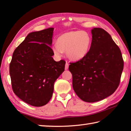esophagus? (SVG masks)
<instances>
[{
  "label": "esophagus",
  "mask_w": 131,
  "mask_h": 131,
  "mask_svg": "<svg viewBox=\"0 0 131 131\" xmlns=\"http://www.w3.org/2000/svg\"><path fill=\"white\" fill-rule=\"evenodd\" d=\"M69 63H68V62H66V64H65V67L66 70L68 69V68H69Z\"/></svg>",
  "instance_id": "obj_1"
}]
</instances>
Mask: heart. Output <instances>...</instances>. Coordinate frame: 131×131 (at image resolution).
<instances>
[{"label": "heart", "mask_w": 131, "mask_h": 131, "mask_svg": "<svg viewBox=\"0 0 131 131\" xmlns=\"http://www.w3.org/2000/svg\"><path fill=\"white\" fill-rule=\"evenodd\" d=\"M92 39L89 33L85 31H72L62 34L57 42L52 45L53 53L61 57L66 51L69 59L79 61L88 55L92 45Z\"/></svg>", "instance_id": "obj_1"}]
</instances>
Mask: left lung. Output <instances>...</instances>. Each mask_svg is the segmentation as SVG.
Instances as JSON below:
<instances>
[{"instance_id": "obj_1", "label": "left lung", "mask_w": 131, "mask_h": 131, "mask_svg": "<svg viewBox=\"0 0 131 131\" xmlns=\"http://www.w3.org/2000/svg\"><path fill=\"white\" fill-rule=\"evenodd\" d=\"M92 42L83 59L70 63L72 85L83 101L96 102L115 92L119 86L124 61L119 48L101 28L92 30Z\"/></svg>"}]
</instances>
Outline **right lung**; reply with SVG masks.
I'll use <instances>...</instances> for the list:
<instances>
[{
	"label": "right lung",
	"instance_id": "add662e5",
	"mask_svg": "<svg viewBox=\"0 0 131 131\" xmlns=\"http://www.w3.org/2000/svg\"><path fill=\"white\" fill-rule=\"evenodd\" d=\"M53 28L30 32L16 48L9 66L14 93L35 107L49 102L53 84L65 70L64 60L56 62L52 56Z\"/></svg>",
	"mask_w": 131,
	"mask_h": 131
}]
</instances>
